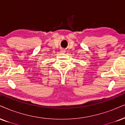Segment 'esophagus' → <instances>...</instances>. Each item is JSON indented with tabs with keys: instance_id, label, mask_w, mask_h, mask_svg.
I'll list each match as a JSON object with an SVG mask.
<instances>
[{
	"instance_id": "obj_1",
	"label": "esophagus",
	"mask_w": 125,
	"mask_h": 125,
	"mask_svg": "<svg viewBox=\"0 0 125 125\" xmlns=\"http://www.w3.org/2000/svg\"><path fill=\"white\" fill-rule=\"evenodd\" d=\"M60 52H61V53H64L65 52V50H64V49H61V50H60Z\"/></svg>"
}]
</instances>
